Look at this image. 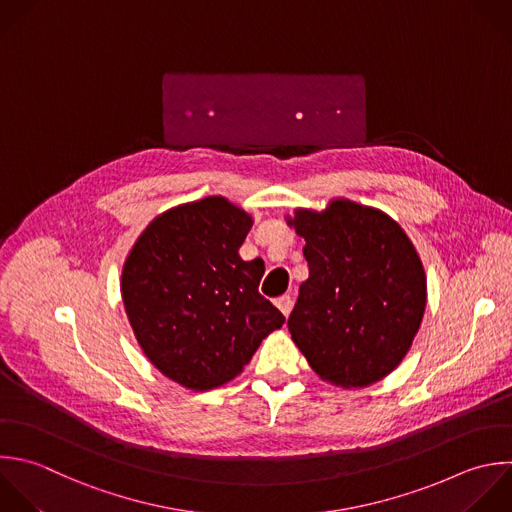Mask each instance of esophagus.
<instances>
[{
	"label": "esophagus",
	"mask_w": 512,
	"mask_h": 512,
	"mask_svg": "<svg viewBox=\"0 0 512 512\" xmlns=\"http://www.w3.org/2000/svg\"><path fill=\"white\" fill-rule=\"evenodd\" d=\"M276 306H278V310H280L284 316H288L290 310H292V298H290V296H280V298H276Z\"/></svg>",
	"instance_id": "obj_1"
}]
</instances>
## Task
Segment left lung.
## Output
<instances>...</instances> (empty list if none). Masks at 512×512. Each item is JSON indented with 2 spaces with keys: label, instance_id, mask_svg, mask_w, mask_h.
Wrapping results in <instances>:
<instances>
[{
  "label": "left lung",
  "instance_id": "left-lung-1",
  "mask_svg": "<svg viewBox=\"0 0 512 512\" xmlns=\"http://www.w3.org/2000/svg\"><path fill=\"white\" fill-rule=\"evenodd\" d=\"M286 224L304 238L308 278L288 318L310 368L344 390L386 378L408 354L426 308L422 260L396 220L332 198L296 208Z\"/></svg>",
  "mask_w": 512,
  "mask_h": 512
}]
</instances>
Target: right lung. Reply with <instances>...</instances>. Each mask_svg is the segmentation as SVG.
<instances>
[{"label":"right lung","instance_id":"obj_1","mask_svg":"<svg viewBox=\"0 0 512 512\" xmlns=\"http://www.w3.org/2000/svg\"><path fill=\"white\" fill-rule=\"evenodd\" d=\"M254 220L224 196L174 206L138 236L120 290L146 358L200 392L236 378L284 316L258 292L264 262L242 260Z\"/></svg>","mask_w":512,"mask_h":512}]
</instances>
